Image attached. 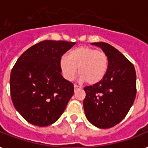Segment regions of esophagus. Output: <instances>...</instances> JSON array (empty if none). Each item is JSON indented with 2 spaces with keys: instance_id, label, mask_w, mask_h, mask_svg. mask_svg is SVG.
I'll return each mask as SVG.
<instances>
[{
  "instance_id": "1",
  "label": "esophagus",
  "mask_w": 148,
  "mask_h": 148,
  "mask_svg": "<svg viewBox=\"0 0 148 148\" xmlns=\"http://www.w3.org/2000/svg\"><path fill=\"white\" fill-rule=\"evenodd\" d=\"M74 90H76L77 89H79V88H81V86H79V85H77V84H74Z\"/></svg>"
}]
</instances>
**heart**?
Segmentation results:
<instances>
[{
    "mask_svg": "<svg viewBox=\"0 0 148 148\" xmlns=\"http://www.w3.org/2000/svg\"><path fill=\"white\" fill-rule=\"evenodd\" d=\"M108 57L103 51L92 47L82 46L70 51L68 56H63L60 60V67L63 76L72 81L78 74L82 81L95 84L105 77L108 69Z\"/></svg>",
    "mask_w": 148,
    "mask_h": 148,
    "instance_id": "1",
    "label": "heart"
}]
</instances>
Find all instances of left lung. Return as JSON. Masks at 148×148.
Listing matches in <instances>:
<instances>
[{
  "label": "left lung",
  "instance_id": "left-lung-1",
  "mask_svg": "<svg viewBox=\"0 0 148 148\" xmlns=\"http://www.w3.org/2000/svg\"><path fill=\"white\" fill-rule=\"evenodd\" d=\"M108 57V69L100 82L84 88L86 117L95 126L110 128L126 117L137 94L136 71L132 63L119 51L104 42L92 43Z\"/></svg>",
  "mask_w": 148,
  "mask_h": 148
}]
</instances>
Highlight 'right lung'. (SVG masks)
<instances>
[{"label": "right lung", "mask_w": 148, "mask_h": 148, "mask_svg": "<svg viewBox=\"0 0 148 148\" xmlns=\"http://www.w3.org/2000/svg\"><path fill=\"white\" fill-rule=\"evenodd\" d=\"M76 42L43 40L24 51L14 65L10 96L20 114L39 127L53 124L74 95V84L61 75L60 60Z\"/></svg>", "instance_id": "obj_1"}]
</instances>
